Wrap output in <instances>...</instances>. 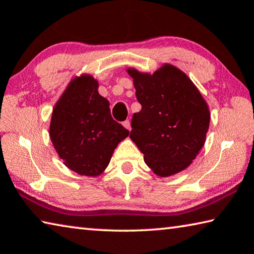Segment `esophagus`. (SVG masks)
Listing matches in <instances>:
<instances>
[{
  "label": "esophagus",
  "instance_id": "obj_1",
  "mask_svg": "<svg viewBox=\"0 0 254 254\" xmlns=\"http://www.w3.org/2000/svg\"><path fill=\"white\" fill-rule=\"evenodd\" d=\"M122 124H123V127H124L127 128L128 131H131V122L128 121V120H126V121H124Z\"/></svg>",
  "mask_w": 254,
  "mask_h": 254
}]
</instances>
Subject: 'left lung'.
I'll use <instances>...</instances> for the list:
<instances>
[{
  "mask_svg": "<svg viewBox=\"0 0 254 254\" xmlns=\"http://www.w3.org/2000/svg\"><path fill=\"white\" fill-rule=\"evenodd\" d=\"M141 111L133 114L130 137L159 177L187 169L199 154L209 130L210 112L192 81L164 64L153 74L127 68Z\"/></svg>",
  "mask_w": 254,
  "mask_h": 254,
  "instance_id": "8db88e82",
  "label": "left lung"
}]
</instances>
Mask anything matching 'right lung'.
I'll return each instance as SVG.
<instances>
[{"label":"right lung","mask_w":254,"mask_h":254,"mask_svg":"<svg viewBox=\"0 0 254 254\" xmlns=\"http://www.w3.org/2000/svg\"><path fill=\"white\" fill-rule=\"evenodd\" d=\"M91 75L75 77L55 104L50 137L72 171L96 177L108 167L113 151L128 130L112 119L109 101Z\"/></svg>","instance_id":"1"}]
</instances>
